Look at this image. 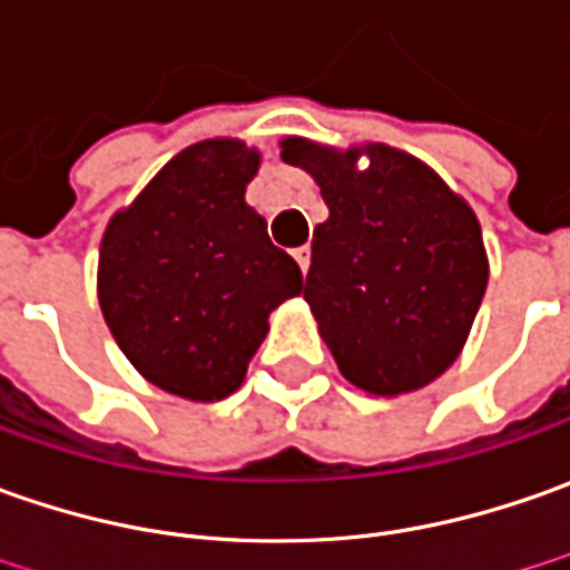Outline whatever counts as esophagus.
Listing matches in <instances>:
<instances>
[{
    "instance_id": "obj_1",
    "label": "esophagus",
    "mask_w": 570,
    "mask_h": 570,
    "mask_svg": "<svg viewBox=\"0 0 570 570\" xmlns=\"http://www.w3.org/2000/svg\"><path fill=\"white\" fill-rule=\"evenodd\" d=\"M293 258H296V265L303 267V274H305V271H308V262H312V248L308 246L293 248Z\"/></svg>"
}]
</instances>
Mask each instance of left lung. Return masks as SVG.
<instances>
[{
  "label": "left lung",
  "instance_id": "8db88e82",
  "mask_svg": "<svg viewBox=\"0 0 570 570\" xmlns=\"http://www.w3.org/2000/svg\"><path fill=\"white\" fill-rule=\"evenodd\" d=\"M286 164L322 188L305 303L346 382L394 397L435 382L458 360L489 281L470 205L403 150H331L284 141Z\"/></svg>",
  "mask_w": 570,
  "mask_h": 570
}]
</instances>
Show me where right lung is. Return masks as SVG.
<instances>
[{"label": "right lung", "mask_w": 570, "mask_h": 570, "mask_svg": "<svg viewBox=\"0 0 570 570\" xmlns=\"http://www.w3.org/2000/svg\"><path fill=\"white\" fill-rule=\"evenodd\" d=\"M258 150L198 141L109 220L97 293L116 344L150 384L224 401L246 379L267 315L299 296V265L246 205Z\"/></svg>", "instance_id": "obj_1"}]
</instances>
